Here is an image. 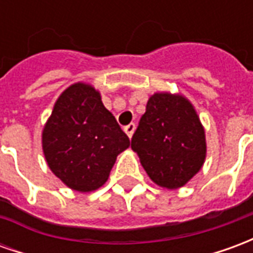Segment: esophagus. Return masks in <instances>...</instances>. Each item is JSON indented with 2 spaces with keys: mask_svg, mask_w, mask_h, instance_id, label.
I'll return each mask as SVG.
<instances>
[{
  "mask_svg": "<svg viewBox=\"0 0 253 253\" xmlns=\"http://www.w3.org/2000/svg\"><path fill=\"white\" fill-rule=\"evenodd\" d=\"M134 131H135V125H134V123H130V125H127V126L125 127V132H126L130 138L132 137Z\"/></svg>",
  "mask_w": 253,
  "mask_h": 253,
  "instance_id": "1",
  "label": "esophagus"
}]
</instances>
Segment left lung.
I'll return each mask as SVG.
<instances>
[{"mask_svg":"<svg viewBox=\"0 0 253 253\" xmlns=\"http://www.w3.org/2000/svg\"><path fill=\"white\" fill-rule=\"evenodd\" d=\"M131 149L157 186L168 190L184 186L206 159L205 128L194 105L181 94L150 96Z\"/></svg>","mask_w":253,"mask_h":253,"instance_id":"left-lung-1","label":"left lung"}]
</instances>
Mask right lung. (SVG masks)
<instances>
[{"instance_id":"1","label":"right lung","mask_w":253,"mask_h":253,"mask_svg":"<svg viewBox=\"0 0 253 253\" xmlns=\"http://www.w3.org/2000/svg\"><path fill=\"white\" fill-rule=\"evenodd\" d=\"M42 145L52 173L69 188L89 192L107 181L130 139L104 107L99 90L77 83L55 101Z\"/></svg>"}]
</instances>
